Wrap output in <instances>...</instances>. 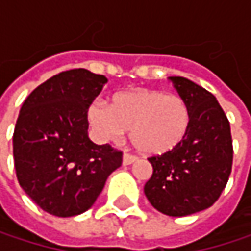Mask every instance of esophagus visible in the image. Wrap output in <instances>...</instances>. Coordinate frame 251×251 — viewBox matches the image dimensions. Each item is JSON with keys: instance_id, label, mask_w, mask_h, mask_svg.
I'll list each match as a JSON object with an SVG mask.
<instances>
[{"instance_id": "1", "label": "esophagus", "mask_w": 251, "mask_h": 251, "mask_svg": "<svg viewBox=\"0 0 251 251\" xmlns=\"http://www.w3.org/2000/svg\"><path fill=\"white\" fill-rule=\"evenodd\" d=\"M135 161H136V157L132 155V154H124V157H122V164L124 166H130Z\"/></svg>"}]
</instances>
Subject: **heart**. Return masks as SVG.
Returning <instances> with one entry per match:
<instances>
[{
    "label": "heart",
    "instance_id": "heart-1",
    "mask_svg": "<svg viewBox=\"0 0 251 251\" xmlns=\"http://www.w3.org/2000/svg\"><path fill=\"white\" fill-rule=\"evenodd\" d=\"M87 121L100 141H116L129 130L130 144L144 155L158 157L178 148L192 126L184 97L158 88L115 93L109 106L90 104Z\"/></svg>",
    "mask_w": 251,
    "mask_h": 251
}]
</instances>
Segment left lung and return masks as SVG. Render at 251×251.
I'll return each mask as SVG.
<instances>
[{
    "label": "left lung",
    "instance_id": "left-lung-1",
    "mask_svg": "<svg viewBox=\"0 0 251 251\" xmlns=\"http://www.w3.org/2000/svg\"><path fill=\"white\" fill-rule=\"evenodd\" d=\"M190 106L192 126L175 151L151 157L152 176L144 193L169 217H186L212 206L232 167L229 122L214 94L183 76H169Z\"/></svg>",
    "mask_w": 251,
    "mask_h": 251
}]
</instances>
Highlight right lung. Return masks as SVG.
I'll list each match as a JSON object with an SVG mask.
<instances>
[{
	"label": "right lung",
	"instance_id": "right-lung-1",
	"mask_svg": "<svg viewBox=\"0 0 251 251\" xmlns=\"http://www.w3.org/2000/svg\"><path fill=\"white\" fill-rule=\"evenodd\" d=\"M107 78L78 68L34 88L20 109L13 135L17 180L50 215L67 218L90 209L122 152L88 138L87 110Z\"/></svg>",
	"mask_w": 251,
	"mask_h": 251
}]
</instances>
